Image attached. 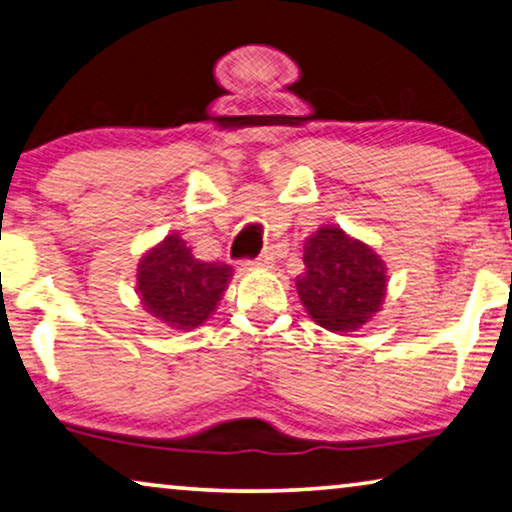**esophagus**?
<instances>
[{"instance_id":"esophagus-1","label":"esophagus","mask_w":512,"mask_h":512,"mask_svg":"<svg viewBox=\"0 0 512 512\" xmlns=\"http://www.w3.org/2000/svg\"><path fill=\"white\" fill-rule=\"evenodd\" d=\"M253 266H257V269H269V266H273V253L271 250H264L262 255H259L255 262H250Z\"/></svg>"}]
</instances>
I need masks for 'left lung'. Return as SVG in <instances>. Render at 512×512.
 I'll return each mask as SVG.
<instances>
[{
  "instance_id": "1",
  "label": "left lung",
  "mask_w": 512,
  "mask_h": 512,
  "mask_svg": "<svg viewBox=\"0 0 512 512\" xmlns=\"http://www.w3.org/2000/svg\"><path fill=\"white\" fill-rule=\"evenodd\" d=\"M305 273L296 292L312 322L331 333H352L372 322L386 299V264L368 243L335 225L305 239Z\"/></svg>"
}]
</instances>
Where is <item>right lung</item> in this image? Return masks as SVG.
<instances>
[{
	"instance_id": "right-lung-1",
	"label": "right lung",
	"mask_w": 512,
	"mask_h": 512,
	"mask_svg": "<svg viewBox=\"0 0 512 512\" xmlns=\"http://www.w3.org/2000/svg\"><path fill=\"white\" fill-rule=\"evenodd\" d=\"M234 269L197 259L181 236L167 234L137 264L140 303L151 317L177 331H193L216 312Z\"/></svg>"
}]
</instances>
